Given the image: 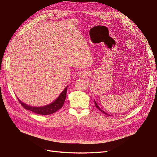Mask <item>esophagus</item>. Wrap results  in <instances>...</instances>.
<instances>
[{
	"label": "esophagus",
	"mask_w": 157,
	"mask_h": 157,
	"mask_svg": "<svg viewBox=\"0 0 157 157\" xmlns=\"http://www.w3.org/2000/svg\"><path fill=\"white\" fill-rule=\"evenodd\" d=\"M85 75H86L85 73H83V72H82L79 74L80 77H85Z\"/></svg>",
	"instance_id": "34e87169"
}]
</instances>
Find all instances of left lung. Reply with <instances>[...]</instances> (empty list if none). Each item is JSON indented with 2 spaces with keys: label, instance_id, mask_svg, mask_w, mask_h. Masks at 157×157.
Masks as SVG:
<instances>
[{
  "label": "left lung",
  "instance_id": "1",
  "mask_svg": "<svg viewBox=\"0 0 157 157\" xmlns=\"http://www.w3.org/2000/svg\"><path fill=\"white\" fill-rule=\"evenodd\" d=\"M94 102H95V105H96V107L98 109V110H99L100 111H101V112H102V113H104V114H106V115H108V116H110V115H109L108 114H107V113H105V112H104L102 110H101V108H100V107L99 106H98V104H96V101L95 100H94Z\"/></svg>",
  "mask_w": 157,
  "mask_h": 157
}]
</instances>
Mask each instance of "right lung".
Listing matches in <instances>:
<instances>
[{
  "instance_id": "right-lung-1",
  "label": "right lung",
  "mask_w": 157,
  "mask_h": 157,
  "mask_svg": "<svg viewBox=\"0 0 157 157\" xmlns=\"http://www.w3.org/2000/svg\"><path fill=\"white\" fill-rule=\"evenodd\" d=\"M67 90V86L65 87L63 92L61 93L59 96L58 97L57 99L53 101V102L42 107L30 106V105L25 104V103L23 102V101H21L18 98L17 99L19 101L20 104L23 105V107L26 109V110H30L33 112L36 113V114H38L40 115H49V114H53V113L57 112V110H59V109L61 108L62 106H63L65 98H66Z\"/></svg>"
}]
</instances>
